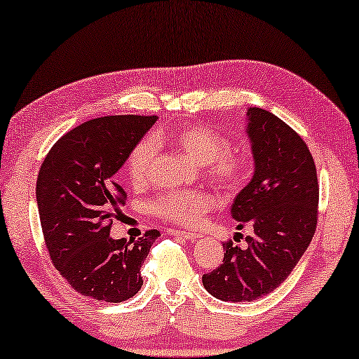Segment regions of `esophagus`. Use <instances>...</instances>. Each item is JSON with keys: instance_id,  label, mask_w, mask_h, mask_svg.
Here are the masks:
<instances>
[{"instance_id": "obj_1", "label": "esophagus", "mask_w": 359, "mask_h": 359, "mask_svg": "<svg viewBox=\"0 0 359 359\" xmlns=\"http://www.w3.org/2000/svg\"><path fill=\"white\" fill-rule=\"evenodd\" d=\"M170 234L182 237V239H189V241H195L200 237L198 232H190V231H170Z\"/></svg>"}]
</instances>
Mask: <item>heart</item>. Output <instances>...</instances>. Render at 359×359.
Segmentation results:
<instances>
[{
    "mask_svg": "<svg viewBox=\"0 0 359 359\" xmlns=\"http://www.w3.org/2000/svg\"><path fill=\"white\" fill-rule=\"evenodd\" d=\"M151 138L141 140L128 158V174L133 184L140 185L148 180L153 170L156 143H172L184 151L190 159L203 168V172L210 179L223 187L239 185L247 175V163L242 156L232 153L231 143L218 131L185 125V127L154 133ZM215 200L203 190H174L161 195L153 201L156 216L169 223L194 226L213 210Z\"/></svg>",
    "mask_w": 359,
    "mask_h": 359,
    "instance_id": "b5f03b06",
    "label": "heart"
}]
</instances>
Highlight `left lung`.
Here are the masks:
<instances>
[{"mask_svg":"<svg viewBox=\"0 0 359 359\" xmlns=\"http://www.w3.org/2000/svg\"><path fill=\"white\" fill-rule=\"evenodd\" d=\"M254 175L231 205L237 229L254 228L241 249L226 242L218 269L203 275L216 299L245 302L270 294L287 278L317 226L319 184L304 140L269 110L247 109Z\"/></svg>","mask_w":359,"mask_h":359,"instance_id":"left-lung-1","label":"left lung"}]
</instances>
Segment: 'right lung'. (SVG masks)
<instances>
[{
  "mask_svg": "<svg viewBox=\"0 0 359 359\" xmlns=\"http://www.w3.org/2000/svg\"><path fill=\"white\" fill-rule=\"evenodd\" d=\"M158 117L110 115L81 123L45 156L37 177L40 224L55 269L73 290L105 302L130 299L143 286L141 264L159 231L138 241L110 237L127 201L115 174Z\"/></svg>",
  "mask_w": 359,
  "mask_h": 359,
  "instance_id": "add662e5",
  "label": "right lung"
}]
</instances>
